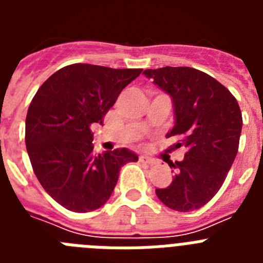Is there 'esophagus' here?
Segmentation results:
<instances>
[{
  "label": "esophagus",
  "instance_id": "esophagus-1",
  "mask_svg": "<svg viewBox=\"0 0 263 263\" xmlns=\"http://www.w3.org/2000/svg\"><path fill=\"white\" fill-rule=\"evenodd\" d=\"M139 160H141L142 163H146V164L157 163V160H155L154 158H150V157H147V155H141V157H139Z\"/></svg>",
  "mask_w": 263,
  "mask_h": 263
}]
</instances>
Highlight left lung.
I'll list each match as a JSON object with an SVG mask.
<instances>
[{"label":"left lung","mask_w":263,"mask_h":263,"mask_svg":"<svg viewBox=\"0 0 263 263\" xmlns=\"http://www.w3.org/2000/svg\"><path fill=\"white\" fill-rule=\"evenodd\" d=\"M145 76L171 96L175 125L167 138L179 137L183 160H170L175 176L155 194L166 206L191 212L205 205L221 188L238 152L242 115L236 97L216 79L191 67L146 69Z\"/></svg>","instance_id":"obj_1"}]
</instances>
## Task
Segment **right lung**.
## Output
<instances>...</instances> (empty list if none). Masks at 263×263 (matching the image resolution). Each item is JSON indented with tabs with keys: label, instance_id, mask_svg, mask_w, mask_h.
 Masks as SVG:
<instances>
[{
	"label": "right lung",
	"instance_id": "obj_1",
	"mask_svg": "<svg viewBox=\"0 0 263 263\" xmlns=\"http://www.w3.org/2000/svg\"><path fill=\"white\" fill-rule=\"evenodd\" d=\"M141 68L69 64L51 75L26 116L27 154L42 187L72 212H90L109 200L120 170L138 157L127 148L93 153L90 126L101 124L121 90Z\"/></svg>",
	"mask_w": 263,
	"mask_h": 263
}]
</instances>
